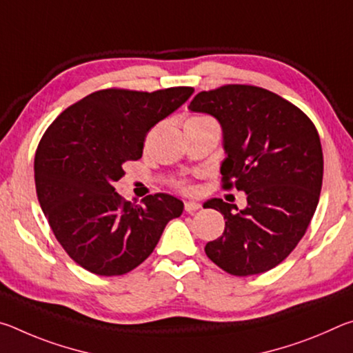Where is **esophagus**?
<instances>
[{
  "label": "esophagus",
  "instance_id": "esophagus-1",
  "mask_svg": "<svg viewBox=\"0 0 353 353\" xmlns=\"http://www.w3.org/2000/svg\"><path fill=\"white\" fill-rule=\"evenodd\" d=\"M183 208H185V212H187V213H194L196 210H199L201 204H198V202H191V201H188V202H185Z\"/></svg>",
  "mask_w": 353,
  "mask_h": 353
}]
</instances>
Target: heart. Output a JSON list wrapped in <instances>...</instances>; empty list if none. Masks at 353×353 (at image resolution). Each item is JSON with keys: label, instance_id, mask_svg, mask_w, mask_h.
I'll list each match as a JSON object with an SVG mask.
<instances>
[{"label": "heart", "instance_id": "1", "mask_svg": "<svg viewBox=\"0 0 353 353\" xmlns=\"http://www.w3.org/2000/svg\"><path fill=\"white\" fill-rule=\"evenodd\" d=\"M193 118H205V117H193ZM177 188H179V190H182V191H185V193H191V191L194 190V188H193V185H191L188 181H181V182H177Z\"/></svg>", "mask_w": 353, "mask_h": 353}]
</instances>
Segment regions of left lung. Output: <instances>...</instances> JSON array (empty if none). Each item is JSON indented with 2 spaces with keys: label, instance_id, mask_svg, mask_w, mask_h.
Wrapping results in <instances>:
<instances>
[{
  "label": "left lung",
  "instance_id": "obj_1",
  "mask_svg": "<svg viewBox=\"0 0 353 353\" xmlns=\"http://www.w3.org/2000/svg\"><path fill=\"white\" fill-rule=\"evenodd\" d=\"M190 110L210 113L223 126L224 190L248 194L238 210L207 202L224 214V234L205 244L214 265L232 276L276 268L305 235L319 202L324 159L319 134L299 107L266 88L227 83L201 92Z\"/></svg>",
  "mask_w": 353,
  "mask_h": 353
}]
</instances>
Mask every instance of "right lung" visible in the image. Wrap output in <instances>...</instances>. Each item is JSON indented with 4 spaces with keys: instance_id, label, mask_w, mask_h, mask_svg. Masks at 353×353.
<instances>
[{
    "instance_id": "right-lung-1",
    "label": "right lung",
    "mask_w": 353,
    "mask_h": 353,
    "mask_svg": "<svg viewBox=\"0 0 353 353\" xmlns=\"http://www.w3.org/2000/svg\"><path fill=\"white\" fill-rule=\"evenodd\" d=\"M193 87L155 92L104 88L59 115L35 151V190L65 252L97 276H123L157 246L182 201L159 193L130 204L113 183L139 160L151 128L179 109Z\"/></svg>"
}]
</instances>
